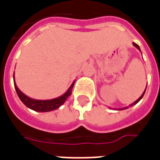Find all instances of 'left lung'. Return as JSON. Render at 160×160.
<instances>
[{"instance_id":"left-lung-1","label":"left lung","mask_w":160,"mask_h":160,"mask_svg":"<svg viewBox=\"0 0 160 160\" xmlns=\"http://www.w3.org/2000/svg\"><path fill=\"white\" fill-rule=\"evenodd\" d=\"M132 44H133V46H134V47H137V48L138 49V50H139L140 51H141V49H140V47H139V46H138V45H137V44H136L135 42H133ZM146 87H147V86H146ZM146 89H145V91H144V92H143V93H142V96H140L139 98L137 99V101H135V102H133L132 104H131V105H129V106H132V105H136V104H137V103L139 102V101H141V100H142V97H143L144 94H145V92H146ZM128 106L124 107V108H118V109H118V110H122V109H128Z\"/></svg>"}]
</instances>
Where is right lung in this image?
<instances>
[{"label": "right lung", "instance_id": "1", "mask_svg": "<svg viewBox=\"0 0 160 160\" xmlns=\"http://www.w3.org/2000/svg\"><path fill=\"white\" fill-rule=\"evenodd\" d=\"M74 82L75 81L72 83V85L69 87L68 91H67L64 94L59 96L57 98L52 99V100H35V99L30 98V97H28V96H26L25 94H23V92L18 89V87H17L16 85V83H15V81L14 80V88H15L17 94H18V96L19 97L21 101H22L28 108L32 109L34 111L38 112L52 111V110H55V109H57L58 108H59V107L61 106V105L65 102L66 100L70 96V95L72 94V88H73Z\"/></svg>", "mask_w": 160, "mask_h": 160}]
</instances>
